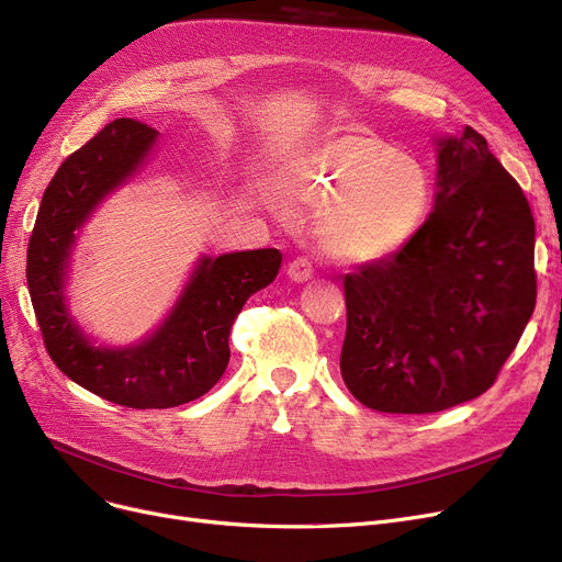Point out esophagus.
<instances>
[{
	"label": "esophagus",
	"instance_id": "1",
	"mask_svg": "<svg viewBox=\"0 0 562 562\" xmlns=\"http://www.w3.org/2000/svg\"><path fill=\"white\" fill-rule=\"evenodd\" d=\"M286 276H289L291 282H307L314 276V266H312V261L307 257H299V259L289 261Z\"/></svg>",
	"mask_w": 562,
	"mask_h": 562
}]
</instances>
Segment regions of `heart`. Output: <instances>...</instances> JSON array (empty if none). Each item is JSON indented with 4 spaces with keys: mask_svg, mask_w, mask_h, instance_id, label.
Masks as SVG:
<instances>
[{
    "mask_svg": "<svg viewBox=\"0 0 562 562\" xmlns=\"http://www.w3.org/2000/svg\"><path fill=\"white\" fill-rule=\"evenodd\" d=\"M271 193L293 210H318L321 250L341 263H375L415 239L432 204L428 166L367 134H335L286 159Z\"/></svg>",
    "mask_w": 562,
    "mask_h": 562,
    "instance_id": "b5f03b06",
    "label": "heart"
}]
</instances>
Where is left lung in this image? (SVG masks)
Wrapping results in <instances>:
<instances>
[{"instance_id":"1","label":"left lung","mask_w":562,"mask_h":562,"mask_svg":"<svg viewBox=\"0 0 562 562\" xmlns=\"http://www.w3.org/2000/svg\"><path fill=\"white\" fill-rule=\"evenodd\" d=\"M432 212L401 252L344 278L341 378L362 405L428 415L481 396L536 310V223L471 127L435 138Z\"/></svg>"}]
</instances>
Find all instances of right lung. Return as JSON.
Listing matches in <instances>:
<instances>
[{"mask_svg": "<svg viewBox=\"0 0 562 562\" xmlns=\"http://www.w3.org/2000/svg\"><path fill=\"white\" fill-rule=\"evenodd\" d=\"M159 132L117 117L70 155L43 193L26 250V284L49 358L72 382L111 403L164 409L210 392L229 362V330L246 301L282 263L276 248L198 257L155 330L127 346L95 344L68 307L72 252L98 206L145 170Z\"/></svg>", "mask_w": 562, "mask_h": 562, "instance_id": "1", "label": "right lung"}]
</instances>
